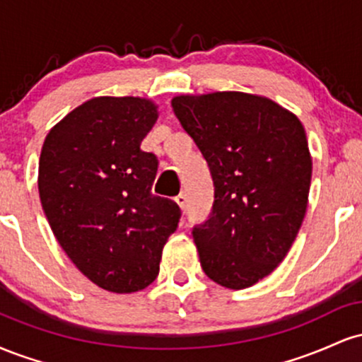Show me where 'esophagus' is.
<instances>
[{
	"mask_svg": "<svg viewBox=\"0 0 362 362\" xmlns=\"http://www.w3.org/2000/svg\"><path fill=\"white\" fill-rule=\"evenodd\" d=\"M175 202H177L178 206H180L182 211H185V207H187V195L185 194H178L177 197H175Z\"/></svg>",
	"mask_w": 362,
	"mask_h": 362,
	"instance_id": "34e87169",
	"label": "esophagus"
}]
</instances>
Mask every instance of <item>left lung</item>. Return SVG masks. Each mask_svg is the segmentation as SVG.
<instances>
[{
  "label": "left lung",
  "mask_w": 362,
  "mask_h": 362,
  "mask_svg": "<svg viewBox=\"0 0 362 362\" xmlns=\"http://www.w3.org/2000/svg\"><path fill=\"white\" fill-rule=\"evenodd\" d=\"M172 107L214 184L209 219L192 230L202 271L224 288H250L284 260L305 218V127L276 102L242 91L180 95Z\"/></svg>",
  "instance_id": "8db88e82"
}]
</instances>
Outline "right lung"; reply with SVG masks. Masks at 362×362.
Here are the masks:
<instances>
[{
	"label": "right lung",
	"mask_w": 362,
	"mask_h": 362,
	"mask_svg": "<svg viewBox=\"0 0 362 362\" xmlns=\"http://www.w3.org/2000/svg\"><path fill=\"white\" fill-rule=\"evenodd\" d=\"M158 119L139 97H97L44 141L39 195L51 230L83 276L112 293L156 279L180 207L151 192L158 158L141 149Z\"/></svg>",
	"instance_id": "1"
}]
</instances>
